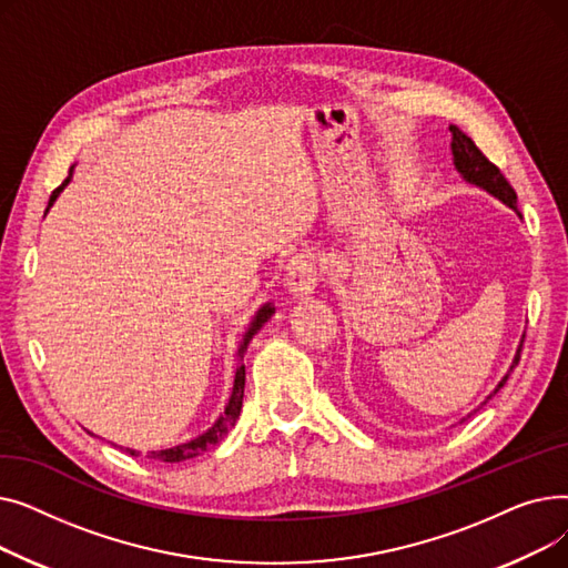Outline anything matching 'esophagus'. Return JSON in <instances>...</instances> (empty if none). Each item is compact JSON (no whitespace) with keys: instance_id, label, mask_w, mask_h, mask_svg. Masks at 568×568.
Instances as JSON below:
<instances>
[{"instance_id":"esophagus-1","label":"esophagus","mask_w":568,"mask_h":568,"mask_svg":"<svg viewBox=\"0 0 568 568\" xmlns=\"http://www.w3.org/2000/svg\"><path fill=\"white\" fill-rule=\"evenodd\" d=\"M285 281H287V290L294 296L313 294L317 283H320V268H317L315 253H311V251L296 253L287 264V278Z\"/></svg>"}]
</instances>
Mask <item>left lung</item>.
<instances>
[{
  "label": "left lung",
  "mask_w": 568,
  "mask_h": 568,
  "mask_svg": "<svg viewBox=\"0 0 568 568\" xmlns=\"http://www.w3.org/2000/svg\"><path fill=\"white\" fill-rule=\"evenodd\" d=\"M449 131H452L454 165H456V170L460 172V176L465 179V182H469V184H474V186H479V189L488 191L490 195H495L497 200H501L506 206H511L514 212L520 216V212H518V195H516L514 186H511L509 182H506V176L499 172V168H497L495 163H490V161L486 159V154L481 152V149L474 144V140H471L469 135H465L458 126H449ZM523 343H525V334H523V341H520V345H518V352H516V356H514V364H511L509 373H506V375L501 377V382L495 386V392H493L488 398H493V396L501 389V386L506 384V379H509L511 371L518 366L520 352H523ZM488 398H486L481 405H486ZM481 405H479V407H481ZM479 407H476V409H479ZM476 409H474V412H476ZM474 412H469L467 416H471ZM463 422H465V419H463Z\"/></svg>",
  "instance_id": "8db88e82"
}]
</instances>
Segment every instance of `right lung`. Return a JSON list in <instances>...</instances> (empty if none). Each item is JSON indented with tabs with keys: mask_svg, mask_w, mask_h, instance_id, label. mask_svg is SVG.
Returning a JSON list of instances; mask_svg holds the SVG:
<instances>
[{
	"mask_svg": "<svg viewBox=\"0 0 568 568\" xmlns=\"http://www.w3.org/2000/svg\"><path fill=\"white\" fill-rule=\"evenodd\" d=\"M69 179H71V176H67V182H64L62 186H59V189L52 191L48 206H52V202L57 200L59 191H62V189L69 184ZM272 315H274V306H272V304H264V306L255 313V317H253V322H251V326H248V332L244 334L242 345H239V356H244V352H246L251 338L262 329V324H264L268 317H272ZM244 384H246V366L242 364V366H236L232 396H230V400H227V405H225V412L219 416L216 424H214L212 428H209V430L202 433V435H197L195 439L186 442V444L172 446V449L149 452L146 458H154V460H159V463H182V460H189V458H195V456L204 454L206 449H212V446L219 444V442L227 435V430L234 426V422L239 419V412H242V403H244ZM126 452H129L131 456H138V452H133V449H126Z\"/></svg>",
	"mask_w": 568,
	"mask_h": 568,
	"instance_id": "1",
	"label": "right lung"
}]
</instances>
